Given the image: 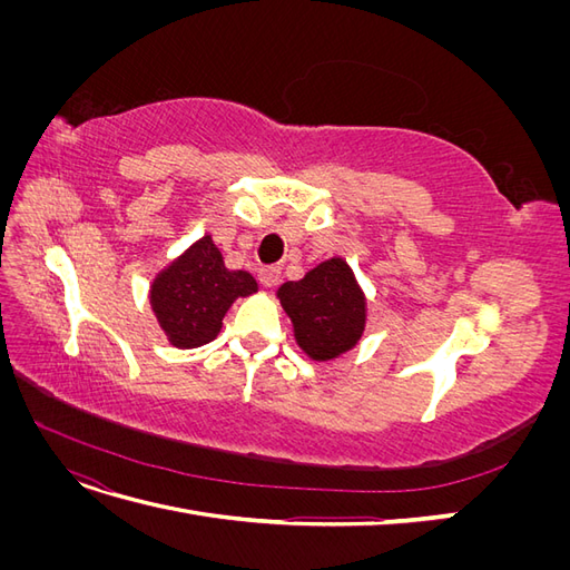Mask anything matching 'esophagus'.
I'll use <instances>...</instances> for the list:
<instances>
[{
	"label": "esophagus",
	"mask_w": 570,
	"mask_h": 570,
	"mask_svg": "<svg viewBox=\"0 0 570 570\" xmlns=\"http://www.w3.org/2000/svg\"><path fill=\"white\" fill-rule=\"evenodd\" d=\"M258 281H262L264 287H275L281 281V268L278 266H264L258 268Z\"/></svg>",
	"instance_id": "1"
}]
</instances>
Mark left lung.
I'll return each mask as SVG.
<instances>
[{"label":"left lung","instance_id":"left-lung-1","mask_svg":"<svg viewBox=\"0 0 570 570\" xmlns=\"http://www.w3.org/2000/svg\"><path fill=\"white\" fill-rule=\"evenodd\" d=\"M292 321L299 350L318 364L354 350L366 327V295L342 256L325 258L302 281L275 292Z\"/></svg>","mask_w":570,"mask_h":570}]
</instances>
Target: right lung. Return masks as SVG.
Returning <instances> with one entry per match:
<instances>
[{
  "label": "right lung",
  "instance_id": "obj_1",
  "mask_svg": "<svg viewBox=\"0 0 570 570\" xmlns=\"http://www.w3.org/2000/svg\"><path fill=\"white\" fill-rule=\"evenodd\" d=\"M256 289L254 275L230 271L212 235H204L154 275L149 306L168 344L195 350L216 340L233 302Z\"/></svg>",
  "mask_w": 570,
  "mask_h": 570
}]
</instances>
